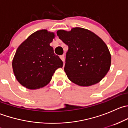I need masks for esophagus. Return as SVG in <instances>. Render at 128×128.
<instances>
[{
    "instance_id": "esophagus-1",
    "label": "esophagus",
    "mask_w": 128,
    "mask_h": 128,
    "mask_svg": "<svg viewBox=\"0 0 128 128\" xmlns=\"http://www.w3.org/2000/svg\"><path fill=\"white\" fill-rule=\"evenodd\" d=\"M60 59H61V60H62L63 62H64V60H65V56H64V55H62V56H60Z\"/></svg>"
}]
</instances>
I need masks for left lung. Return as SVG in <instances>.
Segmentation results:
<instances>
[{"mask_svg": "<svg viewBox=\"0 0 128 128\" xmlns=\"http://www.w3.org/2000/svg\"><path fill=\"white\" fill-rule=\"evenodd\" d=\"M57 35L69 47L64 66L69 79L84 87L98 83L111 66V54L104 41L91 31L78 27L70 32L58 30Z\"/></svg>", "mask_w": 128, "mask_h": 128, "instance_id": "8db88e82", "label": "left lung"}]
</instances>
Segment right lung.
<instances>
[{
	"label": "right lung",
	"instance_id": "obj_1",
	"mask_svg": "<svg viewBox=\"0 0 128 128\" xmlns=\"http://www.w3.org/2000/svg\"><path fill=\"white\" fill-rule=\"evenodd\" d=\"M54 33L46 30L31 34L16 50L12 60L14 75L26 88L38 89L51 81L55 70L63 62L50 45Z\"/></svg>",
	"mask_w": 128,
	"mask_h": 128
}]
</instances>
